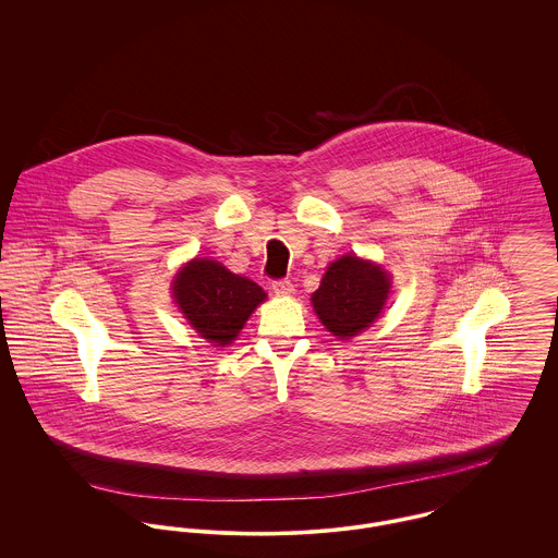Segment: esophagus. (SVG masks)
I'll list each match as a JSON object with an SVG mask.
<instances>
[{"instance_id":"obj_1","label":"esophagus","mask_w":558,"mask_h":558,"mask_svg":"<svg viewBox=\"0 0 558 558\" xmlns=\"http://www.w3.org/2000/svg\"><path fill=\"white\" fill-rule=\"evenodd\" d=\"M272 292L277 296H290V294H294V283L290 279H277V281H272Z\"/></svg>"}]
</instances>
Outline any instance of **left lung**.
<instances>
[{
	"label": "left lung",
	"mask_w": 558,
	"mask_h": 558,
	"mask_svg": "<svg viewBox=\"0 0 558 558\" xmlns=\"http://www.w3.org/2000/svg\"><path fill=\"white\" fill-rule=\"evenodd\" d=\"M389 275L365 259L343 255L328 266L312 296L322 324L337 337H354L367 328L385 307Z\"/></svg>",
	"instance_id": "left-lung-1"
}]
</instances>
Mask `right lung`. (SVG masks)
I'll use <instances>...</instances> for the list:
<instances>
[{
  "label": "right lung",
  "mask_w": 558,
  "mask_h": 558,
  "mask_svg": "<svg viewBox=\"0 0 558 558\" xmlns=\"http://www.w3.org/2000/svg\"><path fill=\"white\" fill-rule=\"evenodd\" d=\"M173 296L180 312L204 339L226 345L266 299V292L219 262L193 259L180 270Z\"/></svg>",
  "instance_id": "1"
}]
</instances>
